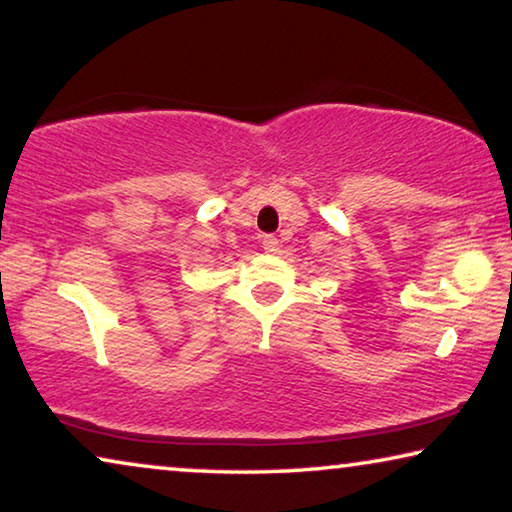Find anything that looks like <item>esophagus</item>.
I'll use <instances>...</instances> for the list:
<instances>
[{"mask_svg":"<svg viewBox=\"0 0 512 512\" xmlns=\"http://www.w3.org/2000/svg\"><path fill=\"white\" fill-rule=\"evenodd\" d=\"M262 248H264V253L273 255V253H278L280 243H278L276 236H264V239H262Z\"/></svg>","mask_w":512,"mask_h":512,"instance_id":"esophagus-1","label":"esophagus"}]
</instances>
